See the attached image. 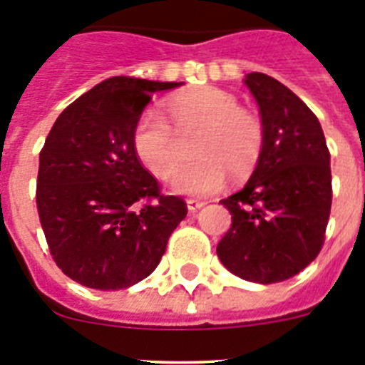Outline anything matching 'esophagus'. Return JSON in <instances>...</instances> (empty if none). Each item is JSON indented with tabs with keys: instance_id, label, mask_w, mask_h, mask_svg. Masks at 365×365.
<instances>
[{
	"instance_id": "obj_1",
	"label": "esophagus",
	"mask_w": 365,
	"mask_h": 365,
	"mask_svg": "<svg viewBox=\"0 0 365 365\" xmlns=\"http://www.w3.org/2000/svg\"><path fill=\"white\" fill-rule=\"evenodd\" d=\"M186 205H188L190 212H197L199 208H202V206H205V202L197 201V199H188V201H186Z\"/></svg>"
}]
</instances>
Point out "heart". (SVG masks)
Wrapping results in <instances>:
<instances>
[{
  "label": "heart",
  "mask_w": 365,
  "mask_h": 365,
  "mask_svg": "<svg viewBox=\"0 0 365 365\" xmlns=\"http://www.w3.org/2000/svg\"><path fill=\"white\" fill-rule=\"evenodd\" d=\"M170 118L155 109H144L131 133V144L140 163L164 179L182 157L179 135L197 131L193 155L173 175L172 186L180 193L206 197L219 192L230 173L245 179L254 172L265 150V124L252 109L240 106L237 96L214 86L193 87L170 100Z\"/></svg>",
  "instance_id": "obj_1"
}]
</instances>
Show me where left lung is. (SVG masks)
Segmentation results:
<instances>
[{
  "label": "left lung",
  "instance_id": "left-lung-1",
  "mask_svg": "<svg viewBox=\"0 0 365 365\" xmlns=\"http://www.w3.org/2000/svg\"><path fill=\"white\" fill-rule=\"evenodd\" d=\"M259 106L265 150L243 190L222 199L232 225L217 256L232 274L279 283L316 259L333 202L331 153L314 113L282 82L248 73Z\"/></svg>",
  "mask_w": 365,
  "mask_h": 365
}]
</instances>
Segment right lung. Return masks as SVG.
<instances>
[{
  "mask_svg": "<svg viewBox=\"0 0 365 365\" xmlns=\"http://www.w3.org/2000/svg\"><path fill=\"white\" fill-rule=\"evenodd\" d=\"M177 82L115 76L56 118L40 151L36 206L58 269L73 282L118 291L148 278L188 214L164 195L131 144L155 91Z\"/></svg>",
  "mask_w": 365,
  "mask_h": 365,
  "instance_id": "right-lung-1",
  "label": "right lung"
}]
</instances>
